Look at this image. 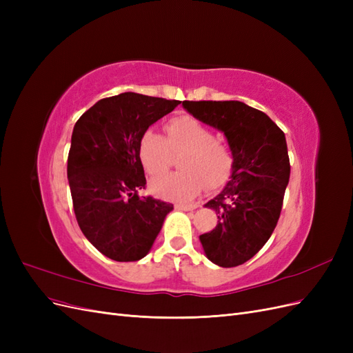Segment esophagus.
I'll return each instance as SVG.
<instances>
[{
    "label": "esophagus",
    "mask_w": 353,
    "mask_h": 353,
    "mask_svg": "<svg viewBox=\"0 0 353 353\" xmlns=\"http://www.w3.org/2000/svg\"><path fill=\"white\" fill-rule=\"evenodd\" d=\"M175 208L179 210H194L199 208V205L197 203H176Z\"/></svg>",
    "instance_id": "esophagus-1"
}]
</instances>
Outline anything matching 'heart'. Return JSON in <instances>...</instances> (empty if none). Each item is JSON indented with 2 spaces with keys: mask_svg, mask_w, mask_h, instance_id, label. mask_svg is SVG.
Listing matches in <instances>:
<instances>
[{
  "mask_svg": "<svg viewBox=\"0 0 353 353\" xmlns=\"http://www.w3.org/2000/svg\"><path fill=\"white\" fill-rule=\"evenodd\" d=\"M166 135L153 128L145 130L138 144V156L145 172L162 174L181 153L176 172L156 176L150 181L153 193L162 199L187 201L201 193L209 184L218 188L228 181L234 159L227 144L216 140L212 130L191 116H178L166 123Z\"/></svg>",
  "mask_w": 353,
  "mask_h": 353,
  "instance_id": "b5f03b06",
  "label": "heart"
}]
</instances>
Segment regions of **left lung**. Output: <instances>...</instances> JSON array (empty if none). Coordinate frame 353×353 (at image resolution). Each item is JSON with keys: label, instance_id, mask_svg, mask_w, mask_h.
Returning a JSON list of instances; mask_svg holds the SVG:
<instances>
[{"label": "left lung", "instance_id": "8db88e82", "mask_svg": "<svg viewBox=\"0 0 353 353\" xmlns=\"http://www.w3.org/2000/svg\"><path fill=\"white\" fill-rule=\"evenodd\" d=\"M196 119L227 137L234 165L230 181L205 208L218 223L201 234L208 259L232 268L252 259L279 222L290 160L284 132L270 116L241 101H183Z\"/></svg>", "mask_w": 353, "mask_h": 353}]
</instances>
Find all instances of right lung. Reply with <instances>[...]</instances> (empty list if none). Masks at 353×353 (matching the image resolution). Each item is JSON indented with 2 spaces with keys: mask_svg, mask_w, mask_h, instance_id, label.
Wrapping results in <instances>:
<instances>
[{
  "mask_svg": "<svg viewBox=\"0 0 353 353\" xmlns=\"http://www.w3.org/2000/svg\"><path fill=\"white\" fill-rule=\"evenodd\" d=\"M178 104L123 92L97 101L74 123L68 157L74 216L87 240L113 261L143 259L174 209L138 196L145 187L138 144L148 126Z\"/></svg>",
  "mask_w": 353,
  "mask_h": 353,
  "instance_id": "right-lung-1",
  "label": "right lung"
}]
</instances>
